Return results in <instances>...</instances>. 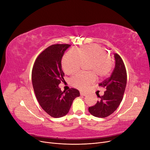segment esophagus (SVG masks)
<instances>
[{
    "instance_id": "esophagus-1",
    "label": "esophagus",
    "mask_w": 150,
    "mask_h": 150,
    "mask_svg": "<svg viewBox=\"0 0 150 150\" xmlns=\"http://www.w3.org/2000/svg\"><path fill=\"white\" fill-rule=\"evenodd\" d=\"M80 94H81V96H85L86 95V94L85 93H84L83 91H80Z\"/></svg>"
}]
</instances>
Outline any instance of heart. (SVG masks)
<instances>
[{"label":"heart","mask_w":150,"mask_h":150,"mask_svg":"<svg viewBox=\"0 0 150 150\" xmlns=\"http://www.w3.org/2000/svg\"><path fill=\"white\" fill-rule=\"evenodd\" d=\"M89 62L88 72L79 73L71 79V84L79 89H85L96 79L106 77L112 69V62L105 49L96 44L81 47L78 51L70 50L63 57L62 67L67 74H73L78 72L83 64Z\"/></svg>","instance_id":"b5f03b06"}]
</instances>
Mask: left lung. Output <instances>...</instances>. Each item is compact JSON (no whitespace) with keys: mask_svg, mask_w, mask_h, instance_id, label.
<instances>
[{"mask_svg":"<svg viewBox=\"0 0 150 150\" xmlns=\"http://www.w3.org/2000/svg\"><path fill=\"white\" fill-rule=\"evenodd\" d=\"M115 67L110 78L99 84V86L105 89L104 94L93 106L88 108L93 116L106 117L111 115L120 106L123 98L127 81L126 70L123 61L118 54L115 53Z\"/></svg>","mask_w":150,"mask_h":150,"instance_id":"left-lung-1","label":"left lung"}]
</instances>
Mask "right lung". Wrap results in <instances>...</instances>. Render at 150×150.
<instances>
[{
  "instance_id": "right-lung-1",
  "label": "right lung",
  "mask_w": 150,
  "mask_h": 150,
  "mask_svg": "<svg viewBox=\"0 0 150 150\" xmlns=\"http://www.w3.org/2000/svg\"><path fill=\"white\" fill-rule=\"evenodd\" d=\"M69 44H54L40 53L32 71V82L36 98L43 110L53 117H61L69 112L74 99L80 93L71 88L61 91L59 88L64 81L61 60Z\"/></svg>"
}]
</instances>
